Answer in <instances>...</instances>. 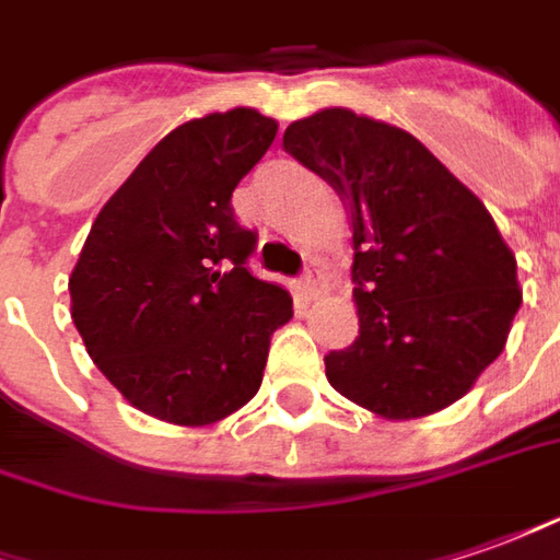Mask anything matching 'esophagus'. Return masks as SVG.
Segmentation results:
<instances>
[{"label":"esophagus","instance_id":"1","mask_svg":"<svg viewBox=\"0 0 560 560\" xmlns=\"http://www.w3.org/2000/svg\"><path fill=\"white\" fill-rule=\"evenodd\" d=\"M322 294H325V276H322L318 266H310L303 272V279H300V296L303 300H318Z\"/></svg>","mask_w":560,"mask_h":560}]
</instances>
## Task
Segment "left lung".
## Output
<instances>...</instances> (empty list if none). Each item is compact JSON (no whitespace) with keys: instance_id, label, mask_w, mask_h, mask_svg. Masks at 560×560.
<instances>
[{"instance_id":"left-lung-1","label":"left lung","mask_w":560,"mask_h":560,"mask_svg":"<svg viewBox=\"0 0 560 560\" xmlns=\"http://www.w3.org/2000/svg\"><path fill=\"white\" fill-rule=\"evenodd\" d=\"M284 152L343 199L359 337L325 355L334 389L383 420L451 408L505 349L515 254L485 201L405 128L346 106L288 125Z\"/></svg>"}]
</instances>
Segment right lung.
Wrapping results in <instances>:
<instances>
[{
    "label": "right lung",
    "instance_id": "right-lung-1",
    "mask_svg": "<svg viewBox=\"0 0 560 560\" xmlns=\"http://www.w3.org/2000/svg\"><path fill=\"white\" fill-rule=\"evenodd\" d=\"M276 131L250 106L177 125L109 196L72 266L91 361L162 423L214 425L245 408L294 315L281 284L248 272L257 235L232 214V189Z\"/></svg>",
    "mask_w": 560,
    "mask_h": 560
}]
</instances>
